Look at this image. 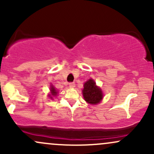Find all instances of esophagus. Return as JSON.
<instances>
[{"label": "esophagus", "instance_id": "obj_1", "mask_svg": "<svg viewBox=\"0 0 154 154\" xmlns=\"http://www.w3.org/2000/svg\"><path fill=\"white\" fill-rule=\"evenodd\" d=\"M69 87H71V88H74V87H75V83L74 82H69Z\"/></svg>", "mask_w": 154, "mask_h": 154}]
</instances>
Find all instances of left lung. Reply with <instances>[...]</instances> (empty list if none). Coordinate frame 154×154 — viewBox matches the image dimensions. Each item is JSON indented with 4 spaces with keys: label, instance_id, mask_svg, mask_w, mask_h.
I'll use <instances>...</instances> for the list:
<instances>
[{
    "label": "left lung",
    "instance_id": "left-lung-1",
    "mask_svg": "<svg viewBox=\"0 0 154 154\" xmlns=\"http://www.w3.org/2000/svg\"><path fill=\"white\" fill-rule=\"evenodd\" d=\"M82 93L85 100L91 104L98 103L103 98L101 90L97 87L95 82L92 79H90L84 84Z\"/></svg>",
    "mask_w": 154,
    "mask_h": 154
}]
</instances>
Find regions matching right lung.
Returning <instances> with one entry per match:
<instances>
[{
	"instance_id": "obj_1",
	"label": "right lung",
	"mask_w": 154,
	"mask_h": 154,
	"mask_svg": "<svg viewBox=\"0 0 154 154\" xmlns=\"http://www.w3.org/2000/svg\"><path fill=\"white\" fill-rule=\"evenodd\" d=\"M51 93H52L53 95H56V93H57V92H56V90H55V88L53 87V86H51ZM51 98H52V97H51Z\"/></svg>"
}]
</instances>
